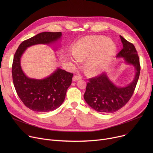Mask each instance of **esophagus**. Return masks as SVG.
I'll return each mask as SVG.
<instances>
[{"label":"esophagus","mask_w":153,"mask_h":153,"mask_svg":"<svg viewBox=\"0 0 153 153\" xmlns=\"http://www.w3.org/2000/svg\"><path fill=\"white\" fill-rule=\"evenodd\" d=\"M82 77L81 76H74L73 77H72V81H79V80L81 79Z\"/></svg>","instance_id":"obj_1"}]
</instances>
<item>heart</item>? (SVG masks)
<instances>
[{
	"label": "heart",
	"mask_w": 153,
	"mask_h": 153,
	"mask_svg": "<svg viewBox=\"0 0 153 153\" xmlns=\"http://www.w3.org/2000/svg\"><path fill=\"white\" fill-rule=\"evenodd\" d=\"M117 52L113 40L102 35L87 36L79 39L73 49L74 58L71 61L78 64L84 61V69L88 74L97 76L105 71Z\"/></svg>",
	"instance_id": "1"
}]
</instances>
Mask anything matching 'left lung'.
Wrapping results in <instances>:
<instances>
[{
    "label": "left lung",
    "mask_w": 153,
    "mask_h": 153,
    "mask_svg": "<svg viewBox=\"0 0 153 153\" xmlns=\"http://www.w3.org/2000/svg\"><path fill=\"white\" fill-rule=\"evenodd\" d=\"M123 49L117 54V58H123L127 65L133 66L135 74L133 81L125 86H117L109 78L107 72L89 79L84 98L91 108L103 114L113 113L122 108L133 94L140 74L138 55L134 46L120 36Z\"/></svg>",
    "instance_id": "left-lung-1"
}]
</instances>
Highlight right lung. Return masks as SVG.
Segmentation results:
<instances>
[{"label":"right lung","mask_w":153,"mask_h":153,"mask_svg":"<svg viewBox=\"0 0 153 153\" xmlns=\"http://www.w3.org/2000/svg\"><path fill=\"white\" fill-rule=\"evenodd\" d=\"M61 32H42L23 42L14 55L12 73L13 85L19 98L27 107L38 112L53 111L60 107L72 82L73 74L57 68L48 77H28L21 66V58L28 48L36 45H55ZM58 47L54 48L57 50Z\"/></svg>","instance_id":"1"}]
</instances>
